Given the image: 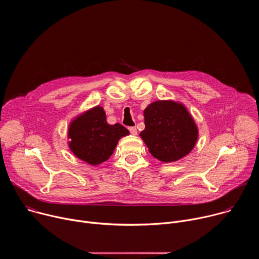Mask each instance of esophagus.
<instances>
[{
  "instance_id": "34e87169",
  "label": "esophagus",
  "mask_w": 259,
  "mask_h": 259,
  "mask_svg": "<svg viewBox=\"0 0 259 259\" xmlns=\"http://www.w3.org/2000/svg\"><path fill=\"white\" fill-rule=\"evenodd\" d=\"M129 131L132 135H136L137 134V129L136 127H129Z\"/></svg>"
}]
</instances>
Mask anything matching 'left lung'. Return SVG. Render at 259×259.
<instances>
[{"label": "left lung", "instance_id": "obj_1", "mask_svg": "<svg viewBox=\"0 0 259 259\" xmlns=\"http://www.w3.org/2000/svg\"><path fill=\"white\" fill-rule=\"evenodd\" d=\"M145 128L140 137L161 162H175L190 154L198 139V128L183 104L159 100L144 109Z\"/></svg>", "mask_w": 259, "mask_h": 259}]
</instances>
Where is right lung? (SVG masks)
<instances>
[{"instance_id": "1", "label": "right lung", "mask_w": 259, "mask_h": 259, "mask_svg": "<svg viewBox=\"0 0 259 259\" xmlns=\"http://www.w3.org/2000/svg\"><path fill=\"white\" fill-rule=\"evenodd\" d=\"M129 131L121 124L109 125L101 106H95L73 120L68 128L70 151L90 165L105 162L121 137Z\"/></svg>"}]
</instances>
